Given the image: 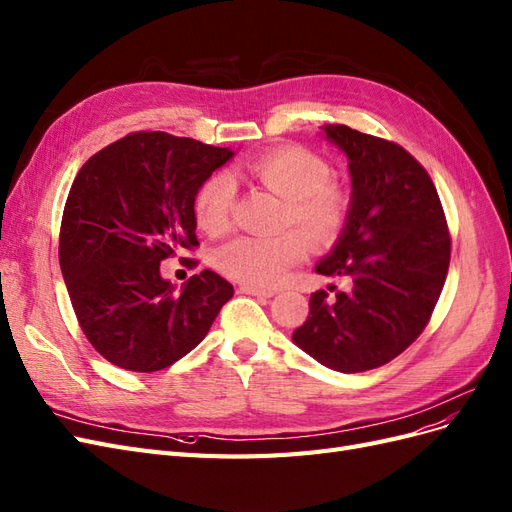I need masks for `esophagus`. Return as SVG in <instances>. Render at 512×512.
I'll list each match as a JSON object with an SVG mask.
<instances>
[{
    "label": "esophagus",
    "instance_id": "34e87169",
    "mask_svg": "<svg viewBox=\"0 0 512 512\" xmlns=\"http://www.w3.org/2000/svg\"><path fill=\"white\" fill-rule=\"evenodd\" d=\"M240 293L257 295V298H272V295H274V291H270V289H259V287H253V285H240Z\"/></svg>",
    "mask_w": 512,
    "mask_h": 512
}]
</instances>
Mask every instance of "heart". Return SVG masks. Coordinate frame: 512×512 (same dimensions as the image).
Segmentation results:
<instances>
[{
  "mask_svg": "<svg viewBox=\"0 0 512 512\" xmlns=\"http://www.w3.org/2000/svg\"><path fill=\"white\" fill-rule=\"evenodd\" d=\"M244 174L285 200L280 225H298L319 246L332 244L349 221L351 197L334 183L327 161L304 146H280L251 159ZM236 185L232 176L214 172L197 189L195 221L206 234H223L232 223ZM306 238L285 229L274 236H238L217 251V268L240 283L272 287L304 261Z\"/></svg>",
  "mask_w": 512,
  "mask_h": 512,
  "instance_id": "heart-1",
  "label": "heart"
}]
</instances>
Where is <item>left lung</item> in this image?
<instances>
[{"label": "left lung", "instance_id": "8db88e82", "mask_svg": "<svg viewBox=\"0 0 512 512\" xmlns=\"http://www.w3.org/2000/svg\"><path fill=\"white\" fill-rule=\"evenodd\" d=\"M325 138L349 157L351 212L317 272L349 289L310 295L293 342L336 372L385 366L430 323L451 261V236L430 174L400 144L325 125Z\"/></svg>", "mask_w": 512, "mask_h": 512}]
</instances>
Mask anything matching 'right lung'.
<instances>
[{
	"label": "right lung",
	"instance_id": "obj_1",
	"mask_svg": "<svg viewBox=\"0 0 512 512\" xmlns=\"http://www.w3.org/2000/svg\"><path fill=\"white\" fill-rule=\"evenodd\" d=\"M229 148L136 131L95 153L63 208L59 263L93 349L131 372L172 366L204 340L234 287L217 272L176 291L159 263L193 251V200Z\"/></svg>",
	"mask_w": 512,
	"mask_h": 512
}]
</instances>
